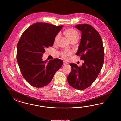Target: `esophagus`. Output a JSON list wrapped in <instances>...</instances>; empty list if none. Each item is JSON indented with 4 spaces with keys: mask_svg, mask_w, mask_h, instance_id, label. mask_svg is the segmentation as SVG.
Here are the masks:
<instances>
[{
    "mask_svg": "<svg viewBox=\"0 0 121 121\" xmlns=\"http://www.w3.org/2000/svg\"><path fill=\"white\" fill-rule=\"evenodd\" d=\"M67 64H68V63H67V62H63V65H67Z\"/></svg>",
    "mask_w": 121,
    "mask_h": 121,
    "instance_id": "34e87169",
    "label": "esophagus"
}]
</instances>
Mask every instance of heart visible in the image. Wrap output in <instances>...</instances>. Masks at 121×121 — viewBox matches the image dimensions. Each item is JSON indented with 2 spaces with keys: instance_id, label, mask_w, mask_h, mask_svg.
<instances>
[{
  "instance_id": "heart-1",
  "label": "heart",
  "mask_w": 121,
  "mask_h": 121,
  "mask_svg": "<svg viewBox=\"0 0 121 121\" xmlns=\"http://www.w3.org/2000/svg\"><path fill=\"white\" fill-rule=\"evenodd\" d=\"M64 35L66 37L69 39V40L71 42L74 40H78L79 38V35L78 32L74 29H68L66 30L64 32ZM60 37V35L58 34L57 35L54 39V42L55 43H56L58 42ZM72 54V52L70 51L65 50L62 52L61 55L63 58L65 59H69L70 57Z\"/></svg>"
}]
</instances>
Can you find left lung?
Listing matches in <instances>:
<instances>
[{"label":"left lung","mask_w":121,"mask_h":121,"mask_svg":"<svg viewBox=\"0 0 121 121\" xmlns=\"http://www.w3.org/2000/svg\"><path fill=\"white\" fill-rule=\"evenodd\" d=\"M75 27L81 32L76 55H80L84 63L80 67L70 64L72 69L67 81L72 87L80 90L89 87L97 78L103 66L104 52L102 38L96 29L87 24L76 25Z\"/></svg>","instance_id":"left-lung-1"}]
</instances>
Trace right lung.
I'll use <instances>...</instances> for the list:
<instances>
[{
	"mask_svg": "<svg viewBox=\"0 0 121 121\" xmlns=\"http://www.w3.org/2000/svg\"><path fill=\"white\" fill-rule=\"evenodd\" d=\"M63 26L37 23L25 30L17 45V60L23 78L32 86L42 87L48 84L63 64L56 58L43 61L46 48L52 46L56 36Z\"/></svg>",
	"mask_w": 121,
	"mask_h": 121,
	"instance_id": "right-lung-1",
	"label": "right lung"
}]
</instances>
